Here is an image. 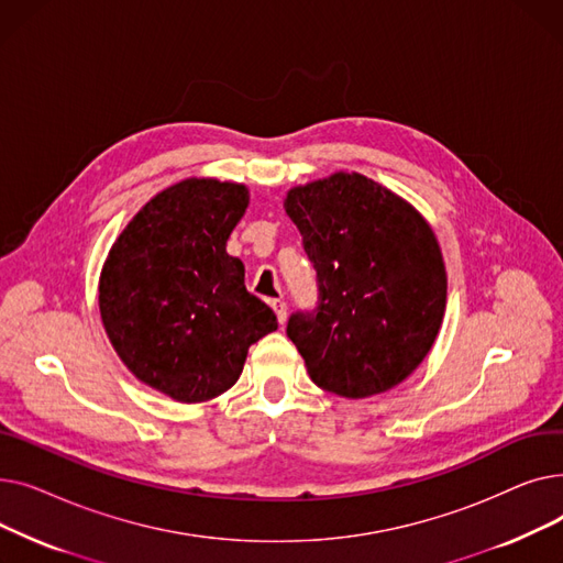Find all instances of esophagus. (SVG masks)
I'll list each match as a JSON object with an SVG mask.
<instances>
[{"label":"esophagus","instance_id":"obj_1","mask_svg":"<svg viewBox=\"0 0 563 563\" xmlns=\"http://www.w3.org/2000/svg\"><path fill=\"white\" fill-rule=\"evenodd\" d=\"M272 308H274L278 321L285 323V321H287V303H285L283 299H274V301H272Z\"/></svg>","mask_w":563,"mask_h":563}]
</instances>
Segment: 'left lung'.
<instances>
[{"label":"left lung","mask_w":563,"mask_h":563,"mask_svg":"<svg viewBox=\"0 0 563 563\" xmlns=\"http://www.w3.org/2000/svg\"><path fill=\"white\" fill-rule=\"evenodd\" d=\"M317 269L319 306L287 321L321 390L365 399L420 367L442 327L448 274L435 234L408 200L338 170L287 191Z\"/></svg>","instance_id":"8db88e82"}]
</instances>
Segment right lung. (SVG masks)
Here are the masks:
<instances>
[{
	"instance_id": "right-lung-1",
	"label": "right lung",
	"mask_w": 563,
	"mask_h": 563,
	"mask_svg": "<svg viewBox=\"0 0 563 563\" xmlns=\"http://www.w3.org/2000/svg\"><path fill=\"white\" fill-rule=\"evenodd\" d=\"M249 207L246 185L187 177L147 200L100 274L102 327L118 358L153 390L210 401L240 378L253 342L278 329L225 251Z\"/></svg>"
}]
</instances>
